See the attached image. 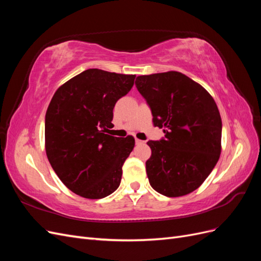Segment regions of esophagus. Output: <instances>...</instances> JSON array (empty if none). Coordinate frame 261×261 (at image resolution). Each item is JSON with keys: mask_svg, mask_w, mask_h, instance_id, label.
<instances>
[{"mask_svg": "<svg viewBox=\"0 0 261 261\" xmlns=\"http://www.w3.org/2000/svg\"><path fill=\"white\" fill-rule=\"evenodd\" d=\"M135 143H136L137 145H140V144H144L145 141L141 140V139H138V138H135Z\"/></svg>", "mask_w": 261, "mask_h": 261, "instance_id": "obj_1", "label": "esophagus"}]
</instances>
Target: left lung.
Wrapping results in <instances>:
<instances>
[{
	"mask_svg": "<svg viewBox=\"0 0 261 261\" xmlns=\"http://www.w3.org/2000/svg\"><path fill=\"white\" fill-rule=\"evenodd\" d=\"M164 138L149 140L146 171L151 187L164 196L191 194L220 158L222 121L216 101L201 85L175 70L136 78Z\"/></svg>",
	"mask_w": 261,
	"mask_h": 261,
	"instance_id": "left-lung-1",
	"label": "left lung"
}]
</instances>
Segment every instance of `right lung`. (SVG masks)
Returning <instances> with one entry per match:
<instances>
[{
  "instance_id": "1",
  "label": "right lung",
  "mask_w": 261,
  "mask_h": 261,
  "mask_svg": "<svg viewBox=\"0 0 261 261\" xmlns=\"http://www.w3.org/2000/svg\"><path fill=\"white\" fill-rule=\"evenodd\" d=\"M135 77L87 69L60 86L46 110V156L62 183L84 198H103L120 186L135 139L105 133L113 125L116 101Z\"/></svg>"
}]
</instances>
